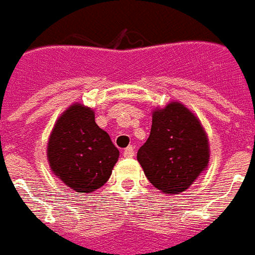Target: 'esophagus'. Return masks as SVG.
Returning a JSON list of instances; mask_svg holds the SVG:
<instances>
[{
	"label": "esophagus",
	"mask_w": 255,
	"mask_h": 255,
	"mask_svg": "<svg viewBox=\"0 0 255 255\" xmlns=\"http://www.w3.org/2000/svg\"><path fill=\"white\" fill-rule=\"evenodd\" d=\"M124 156H125V158H133V156H134V148L131 147V145H130V147L125 148Z\"/></svg>",
	"instance_id": "esophagus-1"
}]
</instances>
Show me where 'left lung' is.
<instances>
[{
  "label": "left lung",
  "instance_id": "left-lung-1",
  "mask_svg": "<svg viewBox=\"0 0 255 255\" xmlns=\"http://www.w3.org/2000/svg\"><path fill=\"white\" fill-rule=\"evenodd\" d=\"M210 151L199 119L181 103L155 110L148 140L137 160L155 188L163 194L184 192L209 165Z\"/></svg>",
  "mask_w": 255,
  "mask_h": 255
}]
</instances>
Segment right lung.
Returning a JSON list of instances; mask_svg holds the SVG:
<instances>
[{"mask_svg": "<svg viewBox=\"0 0 255 255\" xmlns=\"http://www.w3.org/2000/svg\"><path fill=\"white\" fill-rule=\"evenodd\" d=\"M119 158L95 113L75 103L57 119L48 141V162L61 181L77 192L89 194L103 187Z\"/></svg>", "mask_w": 255, "mask_h": 255, "instance_id": "right-lung-1", "label": "right lung"}]
</instances>
